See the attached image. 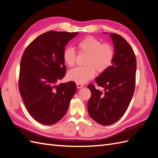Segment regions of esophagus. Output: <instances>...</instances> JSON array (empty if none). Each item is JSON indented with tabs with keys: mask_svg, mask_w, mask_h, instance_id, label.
Wrapping results in <instances>:
<instances>
[{
	"mask_svg": "<svg viewBox=\"0 0 158 158\" xmlns=\"http://www.w3.org/2000/svg\"><path fill=\"white\" fill-rule=\"evenodd\" d=\"M76 86H77L78 88L80 89V88H82L84 86V85L82 84H76Z\"/></svg>",
	"mask_w": 158,
	"mask_h": 158,
	"instance_id": "1",
	"label": "esophagus"
}]
</instances>
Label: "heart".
Here are the masks:
<instances>
[{
  "label": "heart",
  "mask_w": 158,
  "mask_h": 158,
  "mask_svg": "<svg viewBox=\"0 0 158 158\" xmlns=\"http://www.w3.org/2000/svg\"><path fill=\"white\" fill-rule=\"evenodd\" d=\"M80 52L88 54L85 66L76 67L68 73V78L77 84H84L92 79L96 73L106 72L113 64L114 51L109 44H102L99 40L92 36L83 38L77 43ZM76 54L74 48L68 47L63 52V59L66 65L73 67L76 64Z\"/></svg>",
  "instance_id": "1"
}]
</instances>
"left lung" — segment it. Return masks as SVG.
Masks as SVG:
<instances>
[{
	"label": "left lung",
	"mask_w": 158,
	"mask_h": 158,
	"mask_svg": "<svg viewBox=\"0 0 158 158\" xmlns=\"http://www.w3.org/2000/svg\"><path fill=\"white\" fill-rule=\"evenodd\" d=\"M114 44L112 66L95 78L103 92L89 84L91 98L88 102L89 116L102 125H111L125 114L135 89L136 59L132 47L117 33L110 34Z\"/></svg>",
	"instance_id": "8db88e82"
}]
</instances>
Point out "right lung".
Returning <instances> with one entry per match:
<instances>
[{
    "instance_id": "obj_1",
    "label": "right lung",
    "mask_w": 158,
    "mask_h": 158,
    "mask_svg": "<svg viewBox=\"0 0 158 158\" xmlns=\"http://www.w3.org/2000/svg\"><path fill=\"white\" fill-rule=\"evenodd\" d=\"M78 32L49 31L37 37L23 52L19 91L26 109L36 121L52 125L67 112L76 92L73 81L56 85L65 76L63 52Z\"/></svg>"
}]
</instances>
